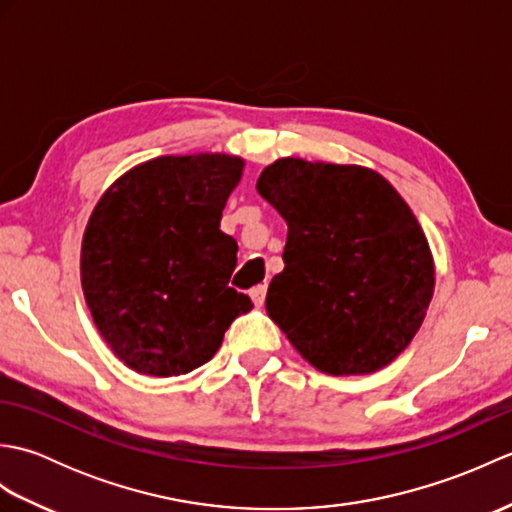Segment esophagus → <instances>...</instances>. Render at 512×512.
Instances as JSON below:
<instances>
[{"label":"esophagus","instance_id":"34e87169","mask_svg":"<svg viewBox=\"0 0 512 512\" xmlns=\"http://www.w3.org/2000/svg\"><path fill=\"white\" fill-rule=\"evenodd\" d=\"M266 290H268L266 284H259L255 288H250V299L255 301V306H262L264 299H266Z\"/></svg>","mask_w":512,"mask_h":512}]
</instances>
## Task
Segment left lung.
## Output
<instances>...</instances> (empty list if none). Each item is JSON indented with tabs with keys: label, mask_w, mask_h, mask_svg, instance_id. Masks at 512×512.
<instances>
[{
	"label": "left lung",
	"mask_w": 512,
	"mask_h": 512,
	"mask_svg": "<svg viewBox=\"0 0 512 512\" xmlns=\"http://www.w3.org/2000/svg\"><path fill=\"white\" fill-rule=\"evenodd\" d=\"M257 191L288 224L268 317L325 374L389 365L420 330L436 286L407 202L372 169L301 158L268 165Z\"/></svg>",
	"instance_id": "1"
}]
</instances>
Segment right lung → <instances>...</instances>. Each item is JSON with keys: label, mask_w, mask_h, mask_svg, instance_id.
Returning a JSON list of instances; mask_svg holds the SVG:
<instances>
[{"label": "right lung", "mask_w": 512, "mask_h": 512, "mask_svg": "<svg viewBox=\"0 0 512 512\" xmlns=\"http://www.w3.org/2000/svg\"><path fill=\"white\" fill-rule=\"evenodd\" d=\"M244 160L160 156L127 171L94 206L81 286L105 343L138 374L180 376L211 361L253 303L228 288L237 242L220 231Z\"/></svg>", "instance_id": "add662e5"}]
</instances>
